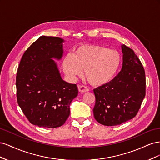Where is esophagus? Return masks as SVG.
Instances as JSON below:
<instances>
[{"mask_svg":"<svg viewBox=\"0 0 160 160\" xmlns=\"http://www.w3.org/2000/svg\"><path fill=\"white\" fill-rule=\"evenodd\" d=\"M78 89H79V91L81 92V93H85V92L89 91V89L87 88V87L81 85H78Z\"/></svg>","mask_w":160,"mask_h":160,"instance_id":"1","label":"esophagus"}]
</instances>
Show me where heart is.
I'll return each mask as SVG.
<instances>
[{
	"label": "heart",
	"mask_w": 160,
	"mask_h": 160,
	"mask_svg": "<svg viewBox=\"0 0 160 160\" xmlns=\"http://www.w3.org/2000/svg\"><path fill=\"white\" fill-rule=\"evenodd\" d=\"M122 62L119 53L100 45H82L72 55H67L62 69L71 78L80 76L84 71L85 79L91 85L109 83L118 72Z\"/></svg>",
	"instance_id": "heart-1"
}]
</instances>
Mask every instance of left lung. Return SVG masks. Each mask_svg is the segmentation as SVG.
Listing matches in <instances>:
<instances>
[{"instance_id": "1", "label": "left lung", "mask_w": 160, "mask_h": 160, "mask_svg": "<svg viewBox=\"0 0 160 160\" xmlns=\"http://www.w3.org/2000/svg\"><path fill=\"white\" fill-rule=\"evenodd\" d=\"M122 68L109 83L93 89L95 119L106 126L120 125L137 115L146 95V75L134 51L122 45Z\"/></svg>"}]
</instances>
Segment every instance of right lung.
Listing matches in <instances>:
<instances>
[{
	"instance_id": "obj_1",
	"label": "right lung",
	"mask_w": 160,
	"mask_h": 160,
	"mask_svg": "<svg viewBox=\"0 0 160 160\" xmlns=\"http://www.w3.org/2000/svg\"><path fill=\"white\" fill-rule=\"evenodd\" d=\"M62 38L41 36L24 53L17 77L19 107L29 122L38 127L55 128L70 115V104L78 95L76 84L62 79L53 59L63 54Z\"/></svg>"
}]
</instances>
